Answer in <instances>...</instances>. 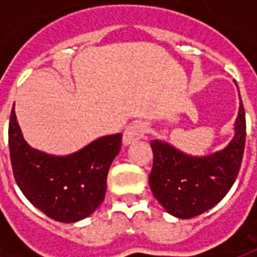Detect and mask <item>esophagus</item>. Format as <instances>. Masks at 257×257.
Listing matches in <instances>:
<instances>
[{
    "instance_id": "1",
    "label": "esophagus",
    "mask_w": 257,
    "mask_h": 257,
    "mask_svg": "<svg viewBox=\"0 0 257 257\" xmlns=\"http://www.w3.org/2000/svg\"><path fill=\"white\" fill-rule=\"evenodd\" d=\"M146 134V125L143 122H136L129 123L128 126L125 128L122 135V145L129 146L132 145L134 142L139 140L140 138H143V135Z\"/></svg>"
}]
</instances>
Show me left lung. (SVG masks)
Wrapping results in <instances>:
<instances>
[{"label": "left lung", "instance_id": "obj_1", "mask_svg": "<svg viewBox=\"0 0 257 257\" xmlns=\"http://www.w3.org/2000/svg\"><path fill=\"white\" fill-rule=\"evenodd\" d=\"M245 110L241 97L234 138L220 151L194 157L164 140H153L154 154L149 183L157 201L169 215L190 219L213 208L231 189L245 149Z\"/></svg>", "mask_w": 257, "mask_h": 257}]
</instances>
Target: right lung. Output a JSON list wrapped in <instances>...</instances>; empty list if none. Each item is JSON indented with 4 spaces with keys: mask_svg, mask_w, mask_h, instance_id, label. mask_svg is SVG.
I'll use <instances>...</instances> for the list:
<instances>
[{
    "mask_svg": "<svg viewBox=\"0 0 257 257\" xmlns=\"http://www.w3.org/2000/svg\"><path fill=\"white\" fill-rule=\"evenodd\" d=\"M122 135H107L68 156L33 149L23 138L15 104L9 119V151L16 183L31 204L48 217L75 223L103 202L107 173L121 150Z\"/></svg>",
    "mask_w": 257,
    "mask_h": 257,
    "instance_id": "1",
    "label": "right lung"
}]
</instances>
